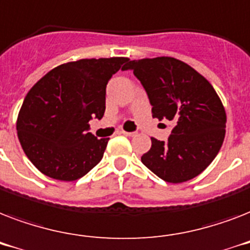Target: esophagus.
<instances>
[{"instance_id":"34e87169","label":"esophagus","mask_w":250,"mask_h":250,"mask_svg":"<svg viewBox=\"0 0 250 250\" xmlns=\"http://www.w3.org/2000/svg\"><path fill=\"white\" fill-rule=\"evenodd\" d=\"M122 133L125 136H135L136 135V132H127V131H122Z\"/></svg>"}]
</instances>
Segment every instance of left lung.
Masks as SVG:
<instances>
[{"mask_svg": "<svg viewBox=\"0 0 250 250\" xmlns=\"http://www.w3.org/2000/svg\"><path fill=\"white\" fill-rule=\"evenodd\" d=\"M152 105L153 118L174 122L168 140L152 137L141 157L149 170L168 183L200 175L217 157L226 135V111L208 80L189 64L171 57L129 61Z\"/></svg>", "mask_w": 250, "mask_h": 250, "instance_id": "1", "label": "left lung"}]
</instances>
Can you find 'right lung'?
Returning <instances> with one entry per match:
<instances>
[{
    "instance_id": "add662e5",
    "label": "right lung",
    "mask_w": 250,
    "mask_h": 250,
    "mask_svg": "<svg viewBox=\"0 0 250 250\" xmlns=\"http://www.w3.org/2000/svg\"><path fill=\"white\" fill-rule=\"evenodd\" d=\"M128 58H92L53 68L29 89L18 115L25 156L42 174L72 182L102 160L109 139L88 132L105 113L106 84Z\"/></svg>"
}]
</instances>
